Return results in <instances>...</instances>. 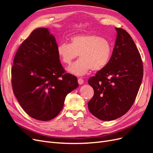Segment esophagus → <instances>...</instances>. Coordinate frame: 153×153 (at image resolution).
Wrapping results in <instances>:
<instances>
[{"label": "esophagus", "mask_w": 153, "mask_h": 153, "mask_svg": "<svg viewBox=\"0 0 153 153\" xmlns=\"http://www.w3.org/2000/svg\"><path fill=\"white\" fill-rule=\"evenodd\" d=\"M78 84H79L80 85H82V84H84V80L82 79V78H78Z\"/></svg>", "instance_id": "obj_1"}]
</instances>
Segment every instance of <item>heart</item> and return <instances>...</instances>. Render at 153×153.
Listing matches in <instances>:
<instances>
[{
  "label": "heart",
  "instance_id": "1",
  "mask_svg": "<svg viewBox=\"0 0 153 153\" xmlns=\"http://www.w3.org/2000/svg\"><path fill=\"white\" fill-rule=\"evenodd\" d=\"M70 43L62 42L57 46V53L61 61L69 64L79 55L80 59L68 68L73 75H85L91 69L98 71L107 65L112 55V48L109 41L94 34L72 36Z\"/></svg>",
  "mask_w": 153,
  "mask_h": 153
}]
</instances>
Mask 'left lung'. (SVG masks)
Returning <instances> with one entry per match:
<instances>
[{
	"label": "left lung",
	"mask_w": 153,
	"mask_h": 153,
	"mask_svg": "<svg viewBox=\"0 0 153 153\" xmlns=\"http://www.w3.org/2000/svg\"><path fill=\"white\" fill-rule=\"evenodd\" d=\"M115 30L116 39L108 64L88 80L94 91L88 108L94 116L105 121L121 117L130 109L143 78L136 45L126 30Z\"/></svg>",
	"instance_id": "8db88e82"
}]
</instances>
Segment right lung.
<instances>
[{
  "mask_svg": "<svg viewBox=\"0 0 153 153\" xmlns=\"http://www.w3.org/2000/svg\"><path fill=\"white\" fill-rule=\"evenodd\" d=\"M55 37L38 28L20 46L11 69L13 92L32 118L47 121L63 108L66 96L78 87L77 78L65 73Z\"/></svg>",
  "mask_w": 153,
  "mask_h": 153,
  "instance_id": "right-lung-1",
  "label": "right lung"
}]
</instances>
